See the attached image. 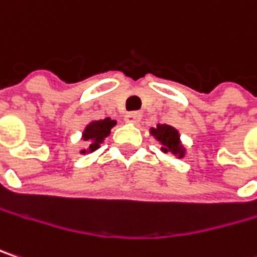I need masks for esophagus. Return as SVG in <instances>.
I'll return each mask as SVG.
<instances>
[{"label": "esophagus", "mask_w": 257, "mask_h": 257, "mask_svg": "<svg viewBox=\"0 0 257 257\" xmlns=\"http://www.w3.org/2000/svg\"><path fill=\"white\" fill-rule=\"evenodd\" d=\"M140 119H141V114L138 111H129V113L125 114V120L128 123H138Z\"/></svg>", "instance_id": "34e87169"}]
</instances>
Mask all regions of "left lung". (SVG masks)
I'll return each mask as SVG.
<instances>
[{
	"instance_id": "1",
	"label": "left lung",
	"mask_w": 257,
	"mask_h": 257,
	"mask_svg": "<svg viewBox=\"0 0 257 257\" xmlns=\"http://www.w3.org/2000/svg\"><path fill=\"white\" fill-rule=\"evenodd\" d=\"M152 135L162 143V150L165 153L171 152L172 154H176L179 159L184 157L185 154V149L181 146L179 141V134L175 128L169 126V125H157L156 128L150 129Z\"/></svg>"
}]
</instances>
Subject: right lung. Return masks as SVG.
Returning a JSON list of instances; mask_svg holds the SVG:
<instances>
[{"instance_id": "add662e5", "label": "right lung", "mask_w": 257, "mask_h": 257, "mask_svg": "<svg viewBox=\"0 0 257 257\" xmlns=\"http://www.w3.org/2000/svg\"><path fill=\"white\" fill-rule=\"evenodd\" d=\"M116 125V120H111L110 117H105L101 120H94L91 122L85 131H83V141H91L89 149L88 150H82L81 153L94 152L100 147V144L104 141L105 137H108L110 129Z\"/></svg>"}]
</instances>
